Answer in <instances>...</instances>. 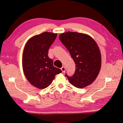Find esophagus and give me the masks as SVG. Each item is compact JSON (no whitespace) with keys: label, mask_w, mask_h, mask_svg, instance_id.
<instances>
[{"label":"esophagus","mask_w":123,"mask_h":123,"mask_svg":"<svg viewBox=\"0 0 123 123\" xmlns=\"http://www.w3.org/2000/svg\"><path fill=\"white\" fill-rule=\"evenodd\" d=\"M61 70H62V72H65V71H66V68H65V67L64 66V67H62L61 68Z\"/></svg>","instance_id":"34e87169"}]
</instances>
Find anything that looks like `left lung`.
<instances>
[{
    "mask_svg": "<svg viewBox=\"0 0 123 123\" xmlns=\"http://www.w3.org/2000/svg\"><path fill=\"white\" fill-rule=\"evenodd\" d=\"M59 38L75 64V71L72 76L65 74L70 83L78 88L92 84L101 67V55L94 40L88 35L73 32L62 33Z\"/></svg>",
    "mask_w": 123,
    "mask_h": 123,
    "instance_id": "obj_1",
    "label": "left lung"
}]
</instances>
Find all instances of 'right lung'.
Returning a JSON list of instances; mask_svg holds the SVG:
<instances>
[{
  "label": "right lung",
  "mask_w": 123,
  "mask_h": 123,
  "mask_svg": "<svg viewBox=\"0 0 123 123\" xmlns=\"http://www.w3.org/2000/svg\"><path fill=\"white\" fill-rule=\"evenodd\" d=\"M57 34L43 32L32 37L26 43L23 55V68L25 76L34 87L42 89L51 85L55 76L62 72L53 66L48 57L50 46Z\"/></svg>",
  "instance_id": "add662e5"
}]
</instances>
